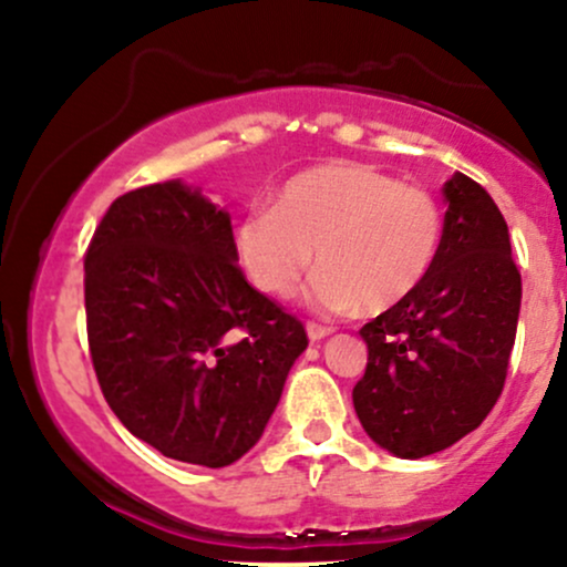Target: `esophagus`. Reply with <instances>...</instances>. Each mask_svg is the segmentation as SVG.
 Listing matches in <instances>:
<instances>
[{
	"mask_svg": "<svg viewBox=\"0 0 567 567\" xmlns=\"http://www.w3.org/2000/svg\"><path fill=\"white\" fill-rule=\"evenodd\" d=\"M306 333H309L311 341H320V338L333 333V328H330V324H322V322L311 320V322H306Z\"/></svg>",
	"mask_w": 567,
	"mask_h": 567,
	"instance_id": "obj_1",
	"label": "esophagus"
}]
</instances>
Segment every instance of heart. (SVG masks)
<instances>
[{
    "label": "heart",
    "mask_w": 567,
    "mask_h": 567,
    "mask_svg": "<svg viewBox=\"0 0 567 567\" xmlns=\"http://www.w3.org/2000/svg\"><path fill=\"white\" fill-rule=\"evenodd\" d=\"M445 216L424 186L368 162H324L285 181L271 210L234 226V258L264 296L290 298L320 261L311 301L330 315H383L415 296L437 266Z\"/></svg>",
    "instance_id": "1"
}]
</instances>
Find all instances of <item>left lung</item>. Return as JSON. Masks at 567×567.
Instances as JSON below:
<instances>
[{
	"mask_svg": "<svg viewBox=\"0 0 567 567\" xmlns=\"http://www.w3.org/2000/svg\"><path fill=\"white\" fill-rule=\"evenodd\" d=\"M445 237L410 301L360 330L365 375L351 400L370 440L424 458L474 432L504 392L523 279L498 205L470 175L445 188Z\"/></svg>",
	"mask_w": 567,
	"mask_h": 567,
	"instance_id": "obj_1",
	"label": "left lung"
}]
</instances>
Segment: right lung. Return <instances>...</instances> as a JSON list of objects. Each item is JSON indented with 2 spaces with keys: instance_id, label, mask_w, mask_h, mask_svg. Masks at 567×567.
Wrapping results in <instances>:
<instances>
[{
  "instance_id": "obj_1",
  "label": "right lung",
  "mask_w": 567,
  "mask_h": 567,
  "mask_svg": "<svg viewBox=\"0 0 567 567\" xmlns=\"http://www.w3.org/2000/svg\"><path fill=\"white\" fill-rule=\"evenodd\" d=\"M93 368L162 455L220 470L261 440L303 322L247 282L229 213L181 181L122 194L84 252Z\"/></svg>"
}]
</instances>
